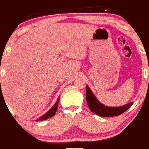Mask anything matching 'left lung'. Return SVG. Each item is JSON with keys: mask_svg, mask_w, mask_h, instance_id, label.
I'll return each instance as SVG.
<instances>
[{"mask_svg": "<svg viewBox=\"0 0 149 149\" xmlns=\"http://www.w3.org/2000/svg\"><path fill=\"white\" fill-rule=\"evenodd\" d=\"M86 101L90 111L102 117H109V116H116L121 115L125 111L130 109L132 105V102L122 106L120 107H109L101 104L96 97L93 95L91 90L86 87Z\"/></svg>", "mask_w": 149, "mask_h": 149, "instance_id": "left-lung-1", "label": "left lung"}]
</instances>
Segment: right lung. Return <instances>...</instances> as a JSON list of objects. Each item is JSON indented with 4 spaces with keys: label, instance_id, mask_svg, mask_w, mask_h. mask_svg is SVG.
Instances as JSON below:
<instances>
[{
    "label": "right lung",
    "instance_id": "1",
    "mask_svg": "<svg viewBox=\"0 0 149 149\" xmlns=\"http://www.w3.org/2000/svg\"><path fill=\"white\" fill-rule=\"evenodd\" d=\"M59 99H58L57 101V102H56V103L54 104V105L53 106L52 108H51L50 110H49V111L47 113H45V115L41 116V117H40V118L37 119L36 120L37 121L44 120L48 119L49 118L52 117V116H54V115H55L56 112H57V107H58V104H59Z\"/></svg>",
    "mask_w": 149,
    "mask_h": 149
}]
</instances>
